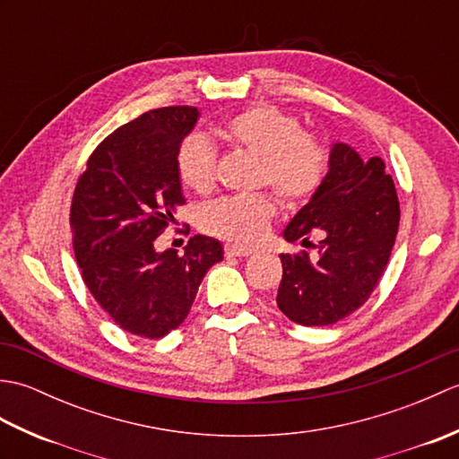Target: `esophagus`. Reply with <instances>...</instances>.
<instances>
[{"mask_svg":"<svg viewBox=\"0 0 459 459\" xmlns=\"http://www.w3.org/2000/svg\"><path fill=\"white\" fill-rule=\"evenodd\" d=\"M252 255V248H245V247H237V245H227L224 247V256H238V258H245Z\"/></svg>","mask_w":459,"mask_h":459,"instance_id":"1","label":"esophagus"}]
</instances>
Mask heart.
Returning a JSON list of instances; mask_svg holds the SVG:
<instances>
[{"mask_svg":"<svg viewBox=\"0 0 459 459\" xmlns=\"http://www.w3.org/2000/svg\"><path fill=\"white\" fill-rule=\"evenodd\" d=\"M224 135L260 158L258 185H270L288 204H299L314 195L327 173V150L314 134L276 106L258 104L232 114L224 124ZM178 173L185 187L207 195L217 185V150L203 134H193L181 143ZM278 214V203L270 193L237 195L207 204L201 211V227L224 240L255 245L266 237Z\"/></svg>","mask_w":459,"mask_h":459,"instance_id":"obj_1","label":"heart"}]
</instances>
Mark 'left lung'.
<instances>
[{"instance_id": "8db88e82", "label": "left lung", "mask_w": 459, "mask_h": 459, "mask_svg": "<svg viewBox=\"0 0 459 459\" xmlns=\"http://www.w3.org/2000/svg\"><path fill=\"white\" fill-rule=\"evenodd\" d=\"M401 221L394 181L380 158L363 160L347 143H333L329 171L306 207L284 230L288 242L314 247L280 255L276 304L299 325L321 327L353 314L373 294L388 264ZM319 234V246L308 237Z\"/></svg>"}]
</instances>
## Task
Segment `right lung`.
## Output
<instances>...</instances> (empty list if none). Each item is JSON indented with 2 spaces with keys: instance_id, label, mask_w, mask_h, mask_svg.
I'll return each mask as SVG.
<instances>
[{
  "instance_id": "obj_1",
  "label": "right lung",
  "mask_w": 459,
  "mask_h": 459,
  "mask_svg": "<svg viewBox=\"0 0 459 459\" xmlns=\"http://www.w3.org/2000/svg\"><path fill=\"white\" fill-rule=\"evenodd\" d=\"M195 106L150 110L120 126L86 161L71 204L76 264L86 288L116 325L160 339L178 329L222 247L195 235L185 252H158L155 238L185 203L178 153Z\"/></svg>"
}]
</instances>
